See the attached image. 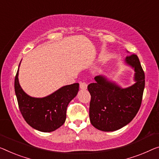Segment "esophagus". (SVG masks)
<instances>
[{
	"instance_id": "1",
	"label": "esophagus",
	"mask_w": 159,
	"mask_h": 159,
	"mask_svg": "<svg viewBox=\"0 0 159 159\" xmlns=\"http://www.w3.org/2000/svg\"><path fill=\"white\" fill-rule=\"evenodd\" d=\"M88 84L86 82H80V88L81 89H86Z\"/></svg>"
}]
</instances>
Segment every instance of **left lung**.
<instances>
[{
	"label": "left lung",
	"mask_w": 159,
	"mask_h": 159,
	"mask_svg": "<svg viewBox=\"0 0 159 159\" xmlns=\"http://www.w3.org/2000/svg\"><path fill=\"white\" fill-rule=\"evenodd\" d=\"M125 62L134 68L136 83L127 89H120L101 75L88 86L91 102L89 117L91 124L103 131H113L129 124L141 107L145 74L138 56H127Z\"/></svg>",
	"instance_id": "obj_1"
}]
</instances>
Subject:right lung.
I'll return each mask as SVG.
<instances>
[{
  "label": "right lung",
  "mask_w": 159,
  "mask_h": 159,
  "mask_svg": "<svg viewBox=\"0 0 159 159\" xmlns=\"http://www.w3.org/2000/svg\"><path fill=\"white\" fill-rule=\"evenodd\" d=\"M18 75V70L14 88L19 109L27 124L42 132H51L60 128L64 124L67 106L77 95L79 84L63 86L45 98H33L21 89Z\"/></svg>",
  "instance_id": "add662e5"
}]
</instances>
